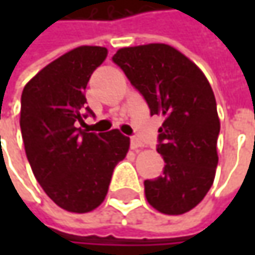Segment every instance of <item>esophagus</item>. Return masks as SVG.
<instances>
[{
    "instance_id": "34e87169",
    "label": "esophagus",
    "mask_w": 255,
    "mask_h": 255,
    "mask_svg": "<svg viewBox=\"0 0 255 255\" xmlns=\"http://www.w3.org/2000/svg\"><path fill=\"white\" fill-rule=\"evenodd\" d=\"M143 144H141V141L137 138V137H131V149H134V150H137L138 147H141Z\"/></svg>"
}]
</instances>
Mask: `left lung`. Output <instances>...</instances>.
Instances as JSON below:
<instances>
[{
  "label": "left lung",
  "instance_id": "left-lung-1",
  "mask_svg": "<svg viewBox=\"0 0 255 255\" xmlns=\"http://www.w3.org/2000/svg\"><path fill=\"white\" fill-rule=\"evenodd\" d=\"M112 62L143 96L150 115L164 117L156 150L165 167L162 176L144 180L147 202L164 214L190 211L208 193L219 164L220 121L208 79L167 44L121 48Z\"/></svg>",
  "mask_w": 255,
  "mask_h": 255
}]
</instances>
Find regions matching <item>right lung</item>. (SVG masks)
I'll return each instance as SVG.
<instances>
[{
  "instance_id": "obj_1",
  "label": "right lung",
  "mask_w": 255,
  "mask_h": 255,
  "mask_svg": "<svg viewBox=\"0 0 255 255\" xmlns=\"http://www.w3.org/2000/svg\"><path fill=\"white\" fill-rule=\"evenodd\" d=\"M106 56L105 47H78L39 71L22 93L20 129L33 176L54 204L72 213L103 202L129 147L118 129L97 134L78 127L94 117L84 91Z\"/></svg>"
}]
</instances>
